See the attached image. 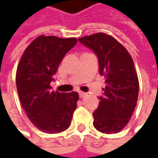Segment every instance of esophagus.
Returning a JSON list of instances; mask_svg holds the SVG:
<instances>
[{
    "instance_id": "esophagus-1",
    "label": "esophagus",
    "mask_w": 158,
    "mask_h": 158,
    "mask_svg": "<svg viewBox=\"0 0 158 158\" xmlns=\"http://www.w3.org/2000/svg\"><path fill=\"white\" fill-rule=\"evenodd\" d=\"M87 96V93H85V92H82V91H80L79 92V97L80 98H84V97H86Z\"/></svg>"
}]
</instances>
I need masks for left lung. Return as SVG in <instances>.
Instances as JSON below:
<instances>
[{
  "instance_id": "left-lung-1",
  "label": "left lung",
  "mask_w": 158,
  "mask_h": 158,
  "mask_svg": "<svg viewBox=\"0 0 158 158\" xmlns=\"http://www.w3.org/2000/svg\"><path fill=\"white\" fill-rule=\"evenodd\" d=\"M78 40L97 55L99 74L106 78L98 107L92 113L93 126L101 133H118L128 123L138 98L139 81L133 59L110 35L99 32Z\"/></svg>"
}]
</instances>
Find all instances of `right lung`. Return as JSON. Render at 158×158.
I'll return each mask as SVG.
<instances>
[{
	"mask_svg": "<svg viewBox=\"0 0 158 158\" xmlns=\"http://www.w3.org/2000/svg\"><path fill=\"white\" fill-rule=\"evenodd\" d=\"M76 43L75 38L40 36L25 49L17 67L15 83L22 106L31 122L47 134L68 129L77 106V92L60 93L50 86L60 61Z\"/></svg>",
	"mask_w": 158,
	"mask_h": 158,
	"instance_id": "1",
	"label": "right lung"
}]
</instances>
